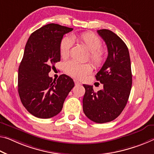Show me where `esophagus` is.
I'll list each match as a JSON object with an SVG mask.
<instances>
[{"label": "esophagus", "mask_w": 154, "mask_h": 154, "mask_svg": "<svg viewBox=\"0 0 154 154\" xmlns=\"http://www.w3.org/2000/svg\"><path fill=\"white\" fill-rule=\"evenodd\" d=\"M74 82H75V85H76V86H79V85L82 84L81 82H79V81H77V80H76V79H75Z\"/></svg>", "instance_id": "34e87169"}]
</instances>
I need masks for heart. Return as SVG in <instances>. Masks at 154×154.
Returning a JSON list of instances; mask_svg holds the SVG:
<instances>
[{
	"label": "heart",
	"instance_id": "b5f03b06",
	"mask_svg": "<svg viewBox=\"0 0 154 154\" xmlns=\"http://www.w3.org/2000/svg\"><path fill=\"white\" fill-rule=\"evenodd\" d=\"M90 51L89 59L96 68H101L106 62L107 55L105 49L101 48L102 42L98 36L91 32H84L73 35ZM72 46V40L68 36L62 38L60 42V53L62 57H66L70 53ZM64 70L68 75L77 79H83L92 72V68L90 64H79L74 61H68L64 65Z\"/></svg>",
	"mask_w": 154,
	"mask_h": 154
}]
</instances>
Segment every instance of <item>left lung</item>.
Listing matches in <instances>:
<instances>
[{"label": "left lung", "instance_id": "1", "mask_svg": "<svg viewBox=\"0 0 154 154\" xmlns=\"http://www.w3.org/2000/svg\"><path fill=\"white\" fill-rule=\"evenodd\" d=\"M108 47V55L101 70L95 75L103 89L95 92L92 86L84 84L83 110L90 120L108 123L120 115L130 97L132 75L130 53L125 42L108 29L97 31Z\"/></svg>", "mask_w": 154, "mask_h": 154}]
</instances>
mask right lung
Masks as SVG:
<instances>
[{
	"instance_id": "right-lung-1",
	"label": "right lung",
	"mask_w": 154,
	"mask_h": 154,
	"mask_svg": "<svg viewBox=\"0 0 154 154\" xmlns=\"http://www.w3.org/2000/svg\"><path fill=\"white\" fill-rule=\"evenodd\" d=\"M72 29L48 24L28 39L18 68V90L22 103L34 116L49 119L59 114L75 86L66 75H61L57 80L48 76L51 67L60 61L61 40Z\"/></svg>"
}]
</instances>
